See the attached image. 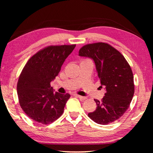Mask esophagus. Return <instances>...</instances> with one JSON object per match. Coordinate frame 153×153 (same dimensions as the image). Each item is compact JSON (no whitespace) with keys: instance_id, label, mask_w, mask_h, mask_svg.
<instances>
[{"instance_id":"obj_1","label":"esophagus","mask_w":153,"mask_h":153,"mask_svg":"<svg viewBox=\"0 0 153 153\" xmlns=\"http://www.w3.org/2000/svg\"><path fill=\"white\" fill-rule=\"evenodd\" d=\"M76 96L78 97L79 99H80L81 100H85L87 99V97H83V96H80V95H76Z\"/></svg>"}]
</instances>
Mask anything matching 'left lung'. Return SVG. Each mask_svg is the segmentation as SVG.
I'll use <instances>...</instances> for the list:
<instances>
[{"label":"left lung","mask_w":153,"mask_h":153,"mask_svg":"<svg viewBox=\"0 0 153 153\" xmlns=\"http://www.w3.org/2000/svg\"><path fill=\"white\" fill-rule=\"evenodd\" d=\"M79 56L94 61L101 85L106 93L101 101L95 99L97 108L88 116L99 124L106 125L120 118L129 108L134 94V76L128 62L116 48L105 43L86 45Z\"/></svg>","instance_id":"obj_1"}]
</instances>
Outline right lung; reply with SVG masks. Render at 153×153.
<instances>
[{
	"instance_id": "right-lung-1",
	"label": "right lung",
	"mask_w": 153,
	"mask_h": 153,
	"mask_svg": "<svg viewBox=\"0 0 153 153\" xmlns=\"http://www.w3.org/2000/svg\"><path fill=\"white\" fill-rule=\"evenodd\" d=\"M76 45L49 46L34 54L22 70L17 85L21 108L34 121L48 124L64 112L70 94L54 92L51 82Z\"/></svg>"
}]
</instances>
